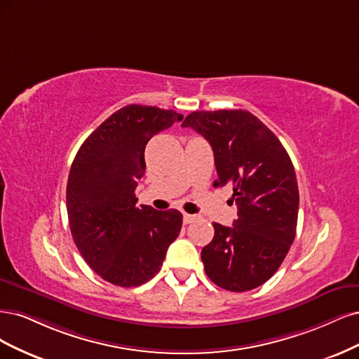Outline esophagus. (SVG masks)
<instances>
[{
    "mask_svg": "<svg viewBox=\"0 0 359 359\" xmlns=\"http://www.w3.org/2000/svg\"><path fill=\"white\" fill-rule=\"evenodd\" d=\"M195 219H196L195 215H188V213L183 215V222H184V224H191V222L195 221Z\"/></svg>",
    "mask_w": 359,
    "mask_h": 359,
    "instance_id": "1",
    "label": "esophagus"
}]
</instances>
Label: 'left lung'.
<instances>
[{
    "instance_id": "1",
    "label": "left lung",
    "mask_w": 359,
    "mask_h": 359,
    "mask_svg": "<svg viewBox=\"0 0 359 359\" xmlns=\"http://www.w3.org/2000/svg\"><path fill=\"white\" fill-rule=\"evenodd\" d=\"M182 126L210 143L213 187H233L237 205L233 226L213 224L215 237L201 250L205 274L226 291L255 289L280 267L295 238L299 195L292 161L248 110L194 111Z\"/></svg>"
}]
</instances>
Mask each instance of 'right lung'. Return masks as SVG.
<instances>
[{
	"label": "right lung",
	"instance_id": "obj_1",
	"mask_svg": "<svg viewBox=\"0 0 359 359\" xmlns=\"http://www.w3.org/2000/svg\"><path fill=\"white\" fill-rule=\"evenodd\" d=\"M182 119L175 110L130 104L104 121L73 161L67 183L72 236L89 267L111 285L152 279L179 237L182 213L137 205L134 192L146 171L147 142Z\"/></svg>",
	"mask_w": 359,
	"mask_h": 359
}]
</instances>
